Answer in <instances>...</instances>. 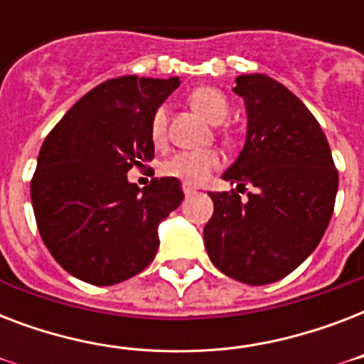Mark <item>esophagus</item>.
<instances>
[{"label": "esophagus", "instance_id": "34e87169", "mask_svg": "<svg viewBox=\"0 0 364 364\" xmlns=\"http://www.w3.org/2000/svg\"><path fill=\"white\" fill-rule=\"evenodd\" d=\"M196 191H198V188L194 187V185H188V183H185V185H183V193H185V196H191V194H194Z\"/></svg>", "mask_w": 364, "mask_h": 364}]
</instances>
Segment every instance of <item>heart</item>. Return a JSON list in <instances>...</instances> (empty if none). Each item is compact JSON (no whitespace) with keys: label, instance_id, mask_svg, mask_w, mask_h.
<instances>
[{"label":"heart","instance_id":"b5f03b06","mask_svg":"<svg viewBox=\"0 0 364 364\" xmlns=\"http://www.w3.org/2000/svg\"><path fill=\"white\" fill-rule=\"evenodd\" d=\"M191 104L196 111L211 122V124H221L227 121L230 113L227 96L211 87L196 88L191 94ZM166 124H168V109L166 105L156 107L151 117L149 134L156 147H162L166 143ZM223 166V156L215 149H204V151H179L171 154L160 164V173L166 177H173L188 185H200L208 177Z\"/></svg>","mask_w":364,"mask_h":364}]
</instances>
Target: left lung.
<instances>
[{
	"mask_svg": "<svg viewBox=\"0 0 364 364\" xmlns=\"http://www.w3.org/2000/svg\"><path fill=\"white\" fill-rule=\"evenodd\" d=\"M247 137L223 179L236 191L210 193L213 215L205 251L228 277L247 285L279 282L321 242L333 217L338 170L321 126L282 82L262 73L240 75ZM252 191L248 200L240 192Z\"/></svg>",
	"mask_w": 364,
	"mask_h": 364,
	"instance_id": "obj_1",
	"label": "left lung"
}]
</instances>
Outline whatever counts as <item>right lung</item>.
Segmentation results:
<instances>
[{
    "mask_svg": "<svg viewBox=\"0 0 364 364\" xmlns=\"http://www.w3.org/2000/svg\"><path fill=\"white\" fill-rule=\"evenodd\" d=\"M177 87L179 77L109 79L45 137L31 205L43 242L71 276L105 287L154 259L160 221L185 198L181 181L154 177L141 191L126 173L154 159L151 117Z\"/></svg>",
    "mask_w": 364,
    "mask_h": 364,
    "instance_id": "right-lung-1",
    "label": "right lung"
}]
</instances>
